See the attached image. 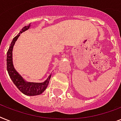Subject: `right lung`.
I'll return each instance as SVG.
<instances>
[{
	"mask_svg": "<svg viewBox=\"0 0 121 121\" xmlns=\"http://www.w3.org/2000/svg\"><path fill=\"white\" fill-rule=\"evenodd\" d=\"M30 24L28 25L24 26L22 30L20 31L17 36H16L11 43L10 46L7 51V69L9 73V75L11 80H12L13 83L18 88V89L23 94L28 96H35L41 94L46 89L47 86L48 85L49 80L51 78V75L47 78L43 83H34V82H27L23 78V77L16 71L13 67L12 60V51L13 48V46L15 45L16 41L17 40L20 34L23 32L25 31L28 29L30 28Z\"/></svg>",
	"mask_w": 121,
	"mask_h": 121,
	"instance_id": "right-lung-1",
	"label": "right lung"
}]
</instances>
